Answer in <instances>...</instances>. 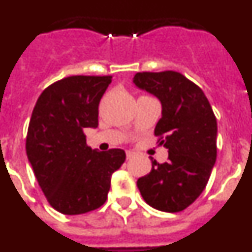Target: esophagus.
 I'll return each instance as SVG.
<instances>
[{
    "label": "esophagus",
    "instance_id": "1",
    "mask_svg": "<svg viewBox=\"0 0 252 252\" xmlns=\"http://www.w3.org/2000/svg\"><path fill=\"white\" fill-rule=\"evenodd\" d=\"M126 158H127V159H131V158H133L132 151H126Z\"/></svg>",
    "mask_w": 252,
    "mask_h": 252
}]
</instances>
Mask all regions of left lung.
<instances>
[{
  "label": "left lung",
  "instance_id": "obj_1",
  "mask_svg": "<svg viewBox=\"0 0 252 252\" xmlns=\"http://www.w3.org/2000/svg\"><path fill=\"white\" fill-rule=\"evenodd\" d=\"M133 83L161 102L155 127L168 161L139 178L137 188L149 206L162 212H180L197 199L208 183L217 157V120L203 91L174 70L136 73Z\"/></svg>",
  "mask_w": 252,
  "mask_h": 252
}]
</instances>
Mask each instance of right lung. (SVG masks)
Wrapping results in <instances>:
<instances>
[{
    "mask_svg": "<svg viewBox=\"0 0 252 252\" xmlns=\"http://www.w3.org/2000/svg\"><path fill=\"white\" fill-rule=\"evenodd\" d=\"M111 75H72L50 84L37 98L26 154L49 204L82 215L106 202L111 175L124 164L122 149L92 150L84 128L98 126V106Z\"/></svg>",
    "mask_w": 252,
    "mask_h": 252,
    "instance_id": "1",
    "label": "right lung"
}]
</instances>
